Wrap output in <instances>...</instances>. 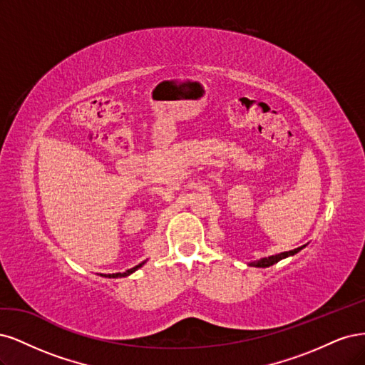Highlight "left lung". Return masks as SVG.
I'll return each mask as SVG.
<instances>
[{
	"mask_svg": "<svg viewBox=\"0 0 365 365\" xmlns=\"http://www.w3.org/2000/svg\"><path fill=\"white\" fill-rule=\"evenodd\" d=\"M304 247H307V244L302 245V247H297V249H294V250H289V252H284V253L273 255V256H268V257H261V259L252 261V262H249L247 265H250V267H257V268H267V267H272V265L277 264L279 261L285 259V257H288V256H294L296 253H299L302 249H304Z\"/></svg>",
	"mask_w": 365,
	"mask_h": 365,
	"instance_id": "1",
	"label": "left lung"
}]
</instances>
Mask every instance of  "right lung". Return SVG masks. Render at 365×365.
Instances as JSON below:
<instances>
[{"label":"right lung","instance_id":"right-lung-1","mask_svg":"<svg viewBox=\"0 0 365 365\" xmlns=\"http://www.w3.org/2000/svg\"><path fill=\"white\" fill-rule=\"evenodd\" d=\"M147 261H144V262H140L139 265H136V267H133V268H130V269H127V272H124V273H113V274H100V276H103V277H110V279H118V277H125V276H130L132 273H135L138 268H140L143 267L144 264H145Z\"/></svg>","mask_w":365,"mask_h":365}]
</instances>
